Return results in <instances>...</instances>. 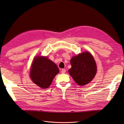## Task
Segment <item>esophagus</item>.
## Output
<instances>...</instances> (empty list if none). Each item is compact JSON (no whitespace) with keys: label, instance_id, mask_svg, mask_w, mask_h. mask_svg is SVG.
Returning <instances> with one entry per match:
<instances>
[{"label":"esophagus","instance_id":"obj_1","mask_svg":"<svg viewBox=\"0 0 124 124\" xmlns=\"http://www.w3.org/2000/svg\"><path fill=\"white\" fill-rule=\"evenodd\" d=\"M66 70L65 69H62L61 70V73H62V74H64L65 73H66Z\"/></svg>","mask_w":124,"mask_h":124}]
</instances>
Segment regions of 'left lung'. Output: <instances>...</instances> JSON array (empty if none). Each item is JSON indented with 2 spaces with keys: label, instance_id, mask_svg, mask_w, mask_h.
I'll return each instance as SVG.
<instances>
[{
  "label": "left lung",
  "instance_id": "1",
  "mask_svg": "<svg viewBox=\"0 0 124 124\" xmlns=\"http://www.w3.org/2000/svg\"><path fill=\"white\" fill-rule=\"evenodd\" d=\"M71 68L69 73L76 84L80 85L88 84L93 79L96 73V65L89 52L74 56L70 60Z\"/></svg>",
  "mask_w": 124,
  "mask_h": 124
}]
</instances>
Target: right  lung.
I'll list each match as a JSON object with an SVG mask.
<instances>
[{
    "mask_svg": "<svg viewBox=\"0 0 124 124\" xmlns=\"http://www.w3.org/2000/svg\"><path fill=\"white\" fill-rule=\"evenodd\" d=\"M58 72V68L52 61L47 57L37 56L31 66L30 78L36 85L42 88H46Z\"/></svg>",
    "mask_w": 124,
    "mask_h": 124,
    "instance_id": "1",
    "label": "right lung"
}]
</instances>
